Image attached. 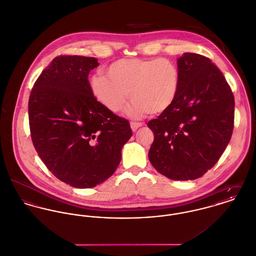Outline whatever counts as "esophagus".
Listing matches in <instances>:
<instances>
[{
    "instance_id": "esophagus-1",
    "label": "esophagus",
    "mask_w": 256,
    "mask_h": 256,
    "mask_svg": "<svg viewBox=\"0 0 256 256\" xmlns=\"http://www.w3.org/2000/svg\"><path fill=\"white\" fill-rule=\"evenodd\" d=\"M140 126H142V122H130V128H132V132H136L138 128H140Z\"/></svg>"
}]
</instances>
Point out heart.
Segmentation results:
<instances>
[{"label":"heart","instance_id":"obj_1","mask_svg":"<svg viewBox=\"0 0 256 256\" xmlns=\"http://www.w3.org/2000/svg\"><path fill=\"white\" fill-rule=\"evenodd\" d=\"M107 74H93L89 80L94 98L113 113H120L130 98L128 114L140 118L145 114L166 112L174 102L180 84L178 66L168 58H120L111 64Z\"/></svg>","mask_w":256,"mask_h":256}]
</instances>
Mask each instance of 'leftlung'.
<instances>
[{"label":"left lung","instance_id":"1","mask_svg":"<svg viewBox=\"0 0 256 256\" xmlns=\"http://www.w3.org/2000/svg\"><path fill=\"white\" fill-rule=\"evenodd\" d=\"M176 64L178 96L166 112L147 124L154 134L148 158L168 178L188 180L202 176L225 151L234 128V99L210 58L184 53Z\"/></svg>","mask_w":256,"mask_h":256}]
</instances>
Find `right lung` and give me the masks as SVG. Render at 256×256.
Wrapping results in <instances>:
<instances>
[{
    "instance_id": "right-lung-1",
    "label": "right lung",
    "mask_w": 256,
    "mask_h": 256,
    "mask_svg": "<svg viewBox=\"0 0 256 256\" xmlns=\"http://www.w3.org/2000/svg\"><path fill=\"white\" fill-rule=\"evenodd\" d=\"M98 66L96 58H55L29 97V126L39 157L58 180L78 188L108 180L132 136L128 122L90 91L88 74Z\"/></svg>"
}]
</instances>
